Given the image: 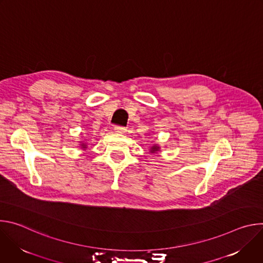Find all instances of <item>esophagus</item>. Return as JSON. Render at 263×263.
<instances>
[{"instance_id":"esophagus-1","label":"esophagus","mask_w":263,"mask_h":263,"mask_svg":"<svg viewBox=\"0 0 263 263\" xmlns=\"http://www.w3.org/2000/svg\"><path fill=\"white\" fill-rule=\"evenodd\" d=\"M115 130H116V132H118V133H125V132L127 131V129H126L125 127H123V126H116V127H115Z\"/></svg>"}]
</instances>
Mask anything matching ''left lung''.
<instances>
[{"label": "left lung", "instance_id": "1", "mask_svg": "<svg viewBox=\"0 0 263 263\" xmlns=\"http://www.w3.org/2000/svg\"><path fill=\"white\" fill-rule=\"evenodd\" d=\"M152 148H153V149H152V152H154V151H156V149L158 148V146H153Z\"/></svg>", "mask_w": 263, "mask_h": 263}]
</instances>
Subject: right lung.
Returning a JSON list of instances; mask_svg holds the SVG:
<instances>
[{
	"instance_id": "1",
	"label": "right lung",
	"mask_w": 263,
	"mask_h": 263,
	"mask_svg": "<svg viewBox=\"0 0 263 263\" xmlns=\"http://www.w3.org/2000/svg\"><path fill=\"white\" fill-rule=\"evenodd\" d=\"M82 146H85V144H82Z\"/></svg>"
}]
</instances>
